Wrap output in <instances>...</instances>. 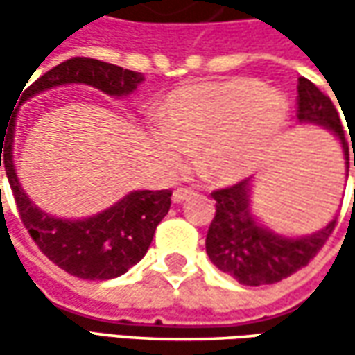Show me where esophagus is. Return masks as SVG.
<instances>
[{"mask_svg": "<svg viewBox=\"0 0 355 355\" xmlns=\"http://www.w3.org/2000/svg\"><path fill=\"white\" fill-rule=\"evenodd\" d=\"M193 196H196V191H193V189H187V187H178V189L173 191L171 199H173V203H182V201L193 198Z\"/></svg>", "mask_w": 355, "mask_h": 355, "instance_id": "obj_1", "label": "esophagus"}]
</instances>
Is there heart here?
<instances>
[{
  "label": "heart",
  "mask_w": 355,
  "mask_h": 355,
  "mask_svg": "<svg viewBox=\"0 0 355 355\" xmlns=\"http://www.w3.org/2000/svg\"><path fill=\"white\" fill-rule=\"evenodd\" d=\"M286 118V98L261 80H207L171 92L159 108L162 128L150 140L168 171L182 170L187 152H196L205 180L231 185L251 173Z\"/></svg>",
  "instance_id": "b5f03b06"
}]
</instances>
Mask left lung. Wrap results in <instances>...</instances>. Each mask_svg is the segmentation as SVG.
<instances>
[{
	"instance_id": "left-lung-1",
	"label": "left lung",
	"mask_w": 355,
	"mask_h": 355,
	"mask_svg": "<svg viewBox=\"0 0 355 355\" xmlns=\"http://www.w3.org/2000/svg\"><path fill=\"white\" fill-rule=\"evenodd\" d=\"M296 116L300 124L320 126L334 134L344 152L348 178V142L340 116L332 101L304 76L298 78ZM211 196L217 201V211L207 231L205 251L219 270L247 286L275 284L306 266L332 235L338 219V215H334L322 229L310 235L288 237L268 229L254 215L251 180H243L231 187L213 191Z\"/></svg>"
}]
</instances>
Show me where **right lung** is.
Wrapping results in <instances>:
<instances>
[{"mask_svg": "<svg viewBox=\"0 0 355 355\" xmlns=\"http://www.w3.org/2000/svg\"><path fill=\"white\" fill-rule=\"evenodd\" d=\"M142 83V73L96 59L75 57L37 78L23 92L21 101H29L43 90L62 85H87L112 98H122L132 94ZM15 120L17 110L7 134H1L0 166H6L21 221L43 254L69 275L87 280L116 279L130 266L140 263L150 249L156 227L170 211V189L130 191L104 211L83 219L55 217L37 207L21 187L13 162Z\"/></svg>", "mask_w": 355, "mask_h": 355, "instance_id": "add662e5", "label": "right lung"}]
</instances>
